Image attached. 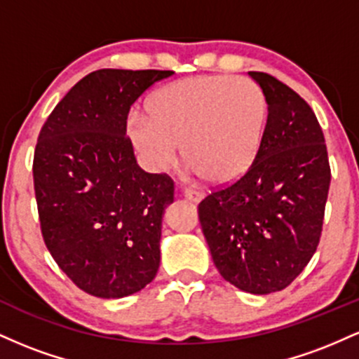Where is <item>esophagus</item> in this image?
I'll list each match as a JSON object with an SVG mask.
<instances>
[{
    "label": "esophagus",
    "mask_w": 359,
    "mask_h": 359,
    "mask_svg": "<svg viewBox=\"0 0 359 359\" xmlns=\"http://www.w3.org/2000/svg\"><path fill=\"white\" fill-rule=\"evenodd\" d=\"M184 197L191 203H201L204 199V194L199 191H194V189H184Z\"/></svg>",
    "instance_id": "34e87169"
}]
</instances>
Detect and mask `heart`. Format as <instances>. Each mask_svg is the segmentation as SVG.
Masks as SVG:
<instances>
[{"label":"heart","instance_id":"1","mask_svg":"<svg viewBox=\"0 0 359 359\" xmlns=\"http://www.w3.org/2000/svg\"><path fill=\"white\" fill-rule=\"evenodd\" d=\"M148 118L131 114L126 135L143 162L165 172L179 145L189 168L216 184L236 180L257 158L269 104L245 77L204 76L172 82L147 100Z\"/></svg>","mask_w":359,"mask_h":359}]
</instances>
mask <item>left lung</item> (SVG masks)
Segmentation results:
<instances>
[{"mask_svg":"<svg viewBox=\"0 0 359 359\" xmlns=\"http://www.w3.org/2000/svg\"><path fill=\"white\" fill-rule=\"evenodd\" d=\"M248 76L269 104L262 145L245 175L199 204V221L221 277L266 295L290 285L316 253L331 168L311 106L269 74Z\"/></svg>","mask_w":359,"mask_h":359,"instance_id":"8db88e82","label":"left lung"}]
</instances>
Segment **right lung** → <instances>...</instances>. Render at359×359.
Instances as JSON below:
<instances>
[{"instance_id": "add662e5", "label": "right lung", "mask_w": 359, "mask_h": 359, "mask_svg": "<svg viewBox=\"0 0 359 359\" xmlns=\"http://www.w3.org/2000/svg\"><path fill=\"white\" fill-rule=\"evenodd\" d=\"M172 74L90 72L39 135L34 184L43 241L60 270L94 297L137 294L158 271L162 217L174 203V182L138 167L126 119L131 104Z\"/></svg>"}]
</instances>
